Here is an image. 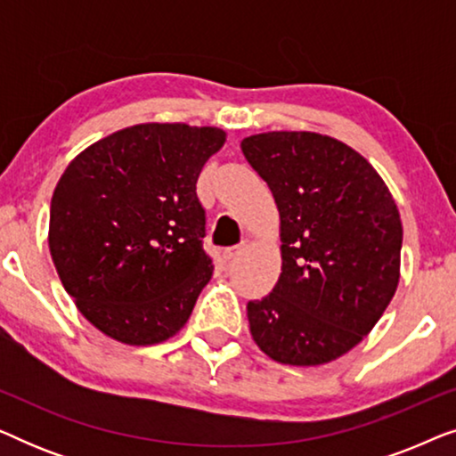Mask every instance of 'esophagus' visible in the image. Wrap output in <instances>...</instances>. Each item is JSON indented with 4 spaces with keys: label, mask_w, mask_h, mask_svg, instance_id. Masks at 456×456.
Returning a JSON list of instances; mask_svg holds the SVG:
<instances>
[{
    "label": "esophagus",
    "mask_w": 456,
    "mask_h": 456,
    "mask_svg": "<svg viewBox=\"0 0 456 456\" xmlns=\"http://www.w3.org/2000/svg\"><path fill=\"white\" fill-rule=\"evenodd\" d=\"M242 245H236V247H228L226 251H224V261H232L234 257H239V255L242 253Z\"/></svg>",
    "instance_id": "34e87169"
}]
</instances>
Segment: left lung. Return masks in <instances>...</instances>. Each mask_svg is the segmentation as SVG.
Instances as JSON below:
<instances>
[{"instance_id":"left-lung-1","label":"left lung","mask_w":456,"mask_h":456,"mask_svg":"<svg viewBox=\"0 0 456 456\" xmlns=\"http://www.w3.org/2000/svg\"><path fill=\"white\" fill-rule=\"evenodd\" d=\"M242 153L280 211L282 273L247 303L253 340L278 363L322 365L370 334L395 297L403 224L388 186L317 133L247 136Z\"/></svg>"}]
</instances>
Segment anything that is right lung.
Here are the masks:
<instances>
[{"mask_svg":"<svg viewBox=\"0 0 456 456\" xmlns=\"http://www.w3.org/2000/svg\"><path fill=\"white\" fill-rule=\"evenodd\" d=\"M224 141L211 126L136 124L61 174L49 251L80 314L110 338L155 345L191 317L214 273L197 180Z\"/></svg>","mask_w":456,"mask_h":456,"instance_id":"obj_1","label":"right lung"}]
</instances>
